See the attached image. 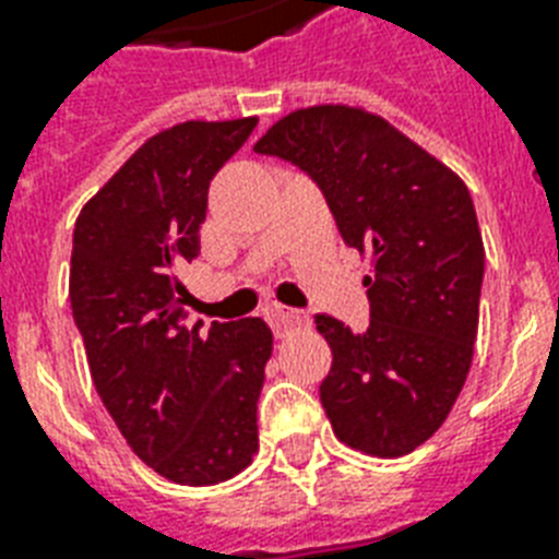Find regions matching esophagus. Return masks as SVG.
<instances>
[{"mask_svg":"<svg viewBox=\"0 0 559 559\" xmlns=\"http://www.w3.org/2000/svg\"><path fill=\"white\" fill-rule=\"evenodd\" d=\"M266 319H270L275 336H284L289 328L305 324V313H301V310H293V307H281V305H272L270 310H266Z\"/></svg>","mask_w":559,"mask_h":559,"instance_id":"34e87169","label":"esophagus"}]
</instances>
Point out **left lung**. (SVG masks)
<instances>
[{"label":"left lung","mask_w":559,"mask_h":559,"mask_svg":"<svg viewBox=\"0 0 559 559\" xmlns=\"http://www.w3.org/2000/svg\"><path fill=\"white\" fill-rule=\"evenodd\" d=\"M254 153L313 179L342 240L371 252L366 331L316 313L333 350L319 397L342 443L406 455L447 420L473 362L485 243L467 186L389 121L333 104L289 112Z\"/></svg>","instance_id":"obj_1"}]
</instances>
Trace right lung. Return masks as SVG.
<instances>
[{
	"mask_svg": "<svg viewBox=\"0 0 559 559\" xmlns=\"http://www.w3.org/2000/svg\"><path fill=\"white\" fill-rule=\"evenodd\" d=\"M258 118L153 135L74 223L69 301L92 382L139 459L177 485H217L258 450L272 331L263 319L188 322L179 270L200 254L217 170Z\"/></svg>",
	"mask_w": 559,
	"mask_h": 559,
	"instance_id": "obj_1",
	"label": "right lung"
}]
</instances>
